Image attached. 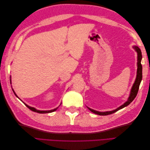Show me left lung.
I'll return each instance as SVG.
<instances>
[{
  "label": "left lung",
  "instance_id": "obj_1",
  "mask_svg": "<svg viewBox=\"0 0 150 150\" xmlns=\"http://www.w3.org/2000/svg\"><path fill=\"white\" fill-rule=\"evenodd\" d=\"M133 48L135 49V51L137 52V54H138V57H137L138 58V62H137L138 69H137V78H136L134 83L132 86V88H131L129 96L128 99V100H127L123 104H122V105L120 106L119 108L116 109V110L110 111L99 112V111H95L94 110H92V109H91L88 107L89 110L91 112H93V113H95V114L101 115V116H106V115L112 114V113L117 111L118 110H121V109L127 106H128L129 104L134 100V99L136 98V96H137V95L138 92L139 84L141 83V81H142V64H141V61H142V51H141L140 49L138 46H133Z\"/></svg>",
  "mask_w": 150,
  "mask_h": 150
}]
</instances>
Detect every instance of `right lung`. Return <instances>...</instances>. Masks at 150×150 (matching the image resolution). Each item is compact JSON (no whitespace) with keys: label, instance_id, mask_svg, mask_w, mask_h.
I'll return each mask as SVG.
<instances>
[{"label":"right lung","instance_id":"add662e5","mask_svg":"<svg viewBox=\"0 0 150 150\" xmlns=\"http://www.w3.org/2000/svg\"><path fill=\"white\" fill-rule=\"evenodd\" d=\"M11 78V77H10ZM11 81V80H10ZM13 90V89H12ZM13 93H14V94H15V95L18 98V96H17V94L15 93V92H14V91L13 90ZM24 103V102H23ZM24 104L25 105L28 107L29 109H30V110H31V111H34V112H38V113H41V114H44V113H49V112H54V111H55L58 108H55V109H54V110H48V111H40V110H36L35 108H33V107H30V106H28V104H25L24 103ZM61 105V104H60Z\"/></svg>","mask_w":150,"mask_h":150}]
</instances>
